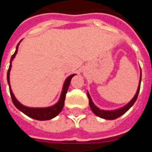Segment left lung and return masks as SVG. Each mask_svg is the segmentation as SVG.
I'll return each instance as SVG.
<instances>
[{"label": "left lung", "instance_id": "obj_1", "mask_svg": "<svg viewBox=\"0 0 152 152\" xmlns=\"http://www.w3.org/2000/svg\"><path fill=\"white\" fill-rule=\"evenodd\" d=\"M141 80H142V72H141L140 75L139 86H138V88H137V93H136V94L134 95L133 99L128 103L127 105H125L124 107H121V108L120 109H117V110H114V111H104V110H101V109H99V107H97L94 105V103L93 102L92 99H91V98H90V96H89V93L87 92V95H88V98H89V107H90V108L92 110V112H94L96 115H98V116L102 118V119H105V120H115V119H116V118L120 117L122 115H124L129 109L132 106L134 105V103L136 102V100H137V96H138V93H139V90H140Z\"/></svg>", "mask_w": 152, "mask_h": 152}]
</instances>
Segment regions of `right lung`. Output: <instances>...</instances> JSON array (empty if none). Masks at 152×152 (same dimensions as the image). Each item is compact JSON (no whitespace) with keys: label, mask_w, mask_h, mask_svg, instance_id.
<instances>
[{"label":"right lung","mask_w":152,"mask_h":152,"mask_svg":"<svg viewBox=\"0 0 152 152\" xmlns=\"http://www.w3.org/2000/svg\"><path fill=\"white\" fill-rule=\"evenodd\" d=\"M18 45H19V43L16 46V50H15V53L12 55L11 59H10V67H9L8 72H7V81H8L9 86H10V96H11L12 102L14 103V105L19 111H21L23 113H24L25 115H27L28 116L32 118V119L37 120V121H48V120H50V119H53V117H55L56 115L59 114L61 111L63 110V106H64V101H65V98H66V94L67 92L68 87H69L71 80H72L73 76H75V74L68 76L66 78V80H65L64 85H63V91H62V94H61V96H60V99L56 104H54L52 107H45V108L28 107H25V106L22 105L21 103L18 102L17 99H15V95H14V94H13L11 89H10V69H11V63L12 60L14 59V58H15L16 53L18 52Z\"/></svg>","instance_id":"obj_1"}]
</instances>
